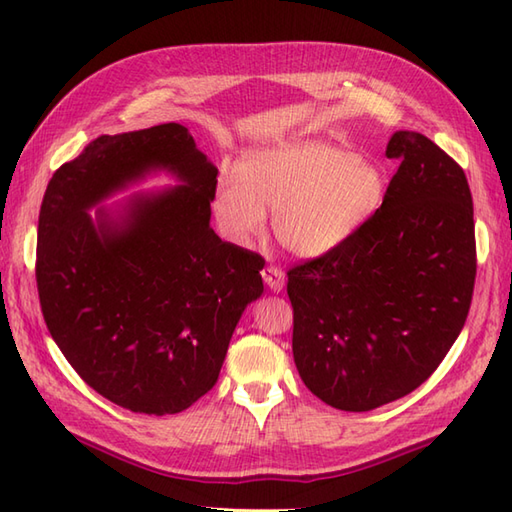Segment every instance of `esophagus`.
<instances>
[{"label":"esophagus","mask_w":512,"mask_h":512,"mask_svg":"<svg viewBox=\"0 0 512 512\" xmlns=\"http://www.w3.org/2000/svg\"><path fill=\"white\" fill-rule=\"evenodd\" d=\"M261 277H264L266 285L272 290V292H281L283 290V283H285V275L283 270L277 268V266H266L264 270H261Z\"/></svg>","instance_id":"34e87169"}]
</instances>
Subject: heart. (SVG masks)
<instances>
[{"mask_svg": "<svg viewBox=\"0 0 512 512\" xmlns=\"http://www.w3.org/2000/svg\"><path fill=\"white\" fill-rule=\"evenodd\" d=\"M382 200L375 165L323 141H296L253 154L242 172H222L213 211L222 233L246 244L264 233L266 209H275L279 242L314 257L349 240Z\"/></svg>", "mask_w": 512, "mask_h": 512, "instance_id": "b5f03b06", "label": "heart"}]
</instances>
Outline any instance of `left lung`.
Here are the masks:
<instances>
[{
    "label": "left lung",
    "mask_w": 512,
    "mask_h": 512,
    "mask_svg": "<svg viewBox=\"0 0 512 512\" xmlns=\"http://www.w3.org/2000/svg\"><path fill=\"white\" fill-rule=\"evenodd\" d=\"M399 161L379 207L349 240L288 270L292 353L327 406L366 412L410 395L465 327L475 283L467 176L432 139L390 137Z\"/></svg>",
    "instance_id": "8db88e82"
}]
</instances>
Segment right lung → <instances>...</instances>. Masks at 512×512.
I'll return each instance as SVG.
<instances>
[{
    "mask_svg": "<svg viewBox=\"0 0 512 512\" xmlns=\"http://www.w3.org/2000/svg\"><path fill=\"white\" fill-rule=\"evenodd\" d=\"M152 169L183 186L125 216L86 211ZM218 170L181 124L102 135L63 163L39 213L45 325L95 392L141 414L187 410L218 382L244 307L264 292L261 255L209 227Z\"/></svg>",
    "mask_w": 512,
    "mask_h": 512,
    "instance_id": "add662e5",
    "label": "right lung"
}]
</instances>
